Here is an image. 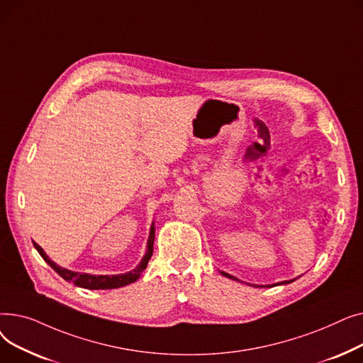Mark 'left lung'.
Here are the masks:
<instances>
[{"label":"left lung","instance_id":"8db88e82","mask_svg":"<svg viewBox=\"0 0 363 363\" xmlns=\"http://www.w3.org/2000/svg\"><path fill=\"white\" fill-rule=\"evenodd\" d=\"M220 274L223 275V277H226V278H230V279H234V281H240L238 278H235V277H233V275H230V274H226V272H223V271H220ZM293 281H296V278L294 279H290V281H282V282H277V284H272L274 287L275 285H282V284H290V282H293ZM272 285H264V287H272ZM253 287H263V285H253Z\"/></svg>","mask_w":363,"mask_h":363}]
</instances>
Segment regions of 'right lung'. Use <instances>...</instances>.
I'll list each match as a JSON object with an SVG mask.
<instances>
[{
	"label": "right lung",
	"mask_w": 363,
	"mask_h": 363,
	"mask_svg": "<svg viewBox=\"0 0 363 363\" xmlns=\"http://www.w3.org/2000/svg\"><path fill=\"white\" fill-rule=\"evenodd\" d=\"M155 233H156V228H155V222H152L151 228H150L148 241H147V250H145V255L143 256L141 262L137 264L135 269H132L125 274H118V275H91V274H85V272H74V271L62 268V266H59L47 256V253L43 250V247H40L36 242H33V247L57 274H59L63 279L73 282L76 287H82V289H88V290H113V289H121V287H125V285H128V284L135 282L141 277V274L147 268L148 260L152 256Z\"/></svg>",
	"instance_id": "right-lung-1"
}]
</instances>
